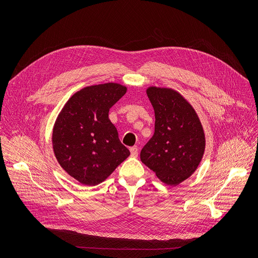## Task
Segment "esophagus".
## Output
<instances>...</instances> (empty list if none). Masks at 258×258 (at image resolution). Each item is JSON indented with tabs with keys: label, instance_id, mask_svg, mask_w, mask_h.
Wrapping results in <instances>:
<instances>
[{
	"label": "esophagus",
	"instance_id": "1",
	"mask_svg": "<svg viewBox=\"0 0 258 258\" xmlns=\"http://www.w3.org/2000/svg\"><path fill=\"white\" fill-rule=\"evenodd\" d=\"M130 151H131V155H132L133 157H137V156H138V154H139L138 147H137V146L131 147V148H130Z\"/></svg>",
	"mask_w": 258,
	"mask_h": 258
}]
</instances>
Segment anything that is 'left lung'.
Returning <instances> with one entry per match:
<instances>
[{"instance_id":"8db88e82","label":"left lung","mask_w":258,"mask_h":258,"mask_svg":"<svg viewBox=\"0 0 258 258\" xmlns=\"http://www.w3.org/2000/svg\"><path fill=\"white\" fill-rule=\"evenodd\" d=\"M147 96L154 108L155 131L140 157L160 180L176 186L197 169L202 159L203 127L193 107L177 92L151 87Z\"/></svg>"}]
</instances>
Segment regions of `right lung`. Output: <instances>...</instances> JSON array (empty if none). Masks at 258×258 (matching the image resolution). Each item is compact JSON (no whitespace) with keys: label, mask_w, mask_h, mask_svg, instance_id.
<instances>
[{"label":"right lung","mask_w":258,"mask_h":258,"mask_svg":"<svg viewBox=\"0 0 258 258\" xmlns=\"http://www.w3.org/2000/svg\"><path fill=\"white\" fill-rule=\"evenodd\" d=\"M126 88L109 83L87 87L65 104L53 128V149L62 168L83 185L105 180L130 156L108 117Z\"/></svg>","instance_id":"right-lung-1"}]
</instances>
